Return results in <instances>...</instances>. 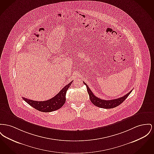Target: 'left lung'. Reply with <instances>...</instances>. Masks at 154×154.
Segmentation results:
<instances>
[{
    "instance_id": "1",
    "label": "left lung",
    "mask_w": 154,
    "mask_h": 154,
    "mask_svg": "<svg viewBox=\"0 0 154 154\" xmlns=\"http://www.w3.org/2000/svg\"><path fill=\"white\" fill-rule=\"evenodd\" d=\"M84 84L86 85L87 88V91L90 96V99L91 101V102L96 106H98L99 108L104 109H111L115 108L116 106L120 105L126 99L127 97L130 95V94L132 90L130 91L128 93H127L126 95H124L122 97L119 98L117 99L112 100H101L99 98L97 97L94 95L92 92L91 91L88 86L87 85L85 82H84Z\"/></svg>"
}]
</instances>
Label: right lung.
Listing matches in <instances>:
<instances>
[{
	"label": "right lung",
	"instance_id": "obj_1",
	"mask_svg": "<svg viewBox=\"0 0 154 154\" xmlns=\"http://www.w3.org/2000/svg\"><path fill=\"white\" fill-rule=\"evenodd\" d=\"M72 82L66 85L62 89L57 95L50 100L44 101H36L28 100L27 98H23L24 100L29 105L36 110L42 112H50L56 110L63 106L66 102V92L72 84Z\"/></svg>",
	"mask_w": 154,
	"mask_h": 154
}]
</instances>
